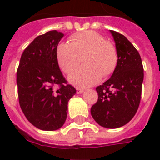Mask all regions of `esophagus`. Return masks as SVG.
<instances>
[{
	"label": "esophagus",
	"mask_w": 160,
	"mask_h": 160,
	"mask_svg": "<svg viewBox=\"0 0 160 160\" xmlns=\"http://www.w3.org/2000/svg\"><path fill=\"white\" fill-rule=\"evenodd\" d=\"M76 92L78 94H80L84 92V89H81V88H76Z\"/></svg>",
	"instance_id": "esophagus-1"
}]
</instances>
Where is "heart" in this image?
Masks as SVG:
<instances>
[{"label": "heart", "instance_id": "b5f03b06", "mask_svg": "<svg viewBox=\"0 0 160 160\" xmlns=\"http://www.w3.org/2000/svg\"><path fill=\"white\" fill-rule=\"evenodd\" d=\"M81 57L86 65L68 76L70 83L80 87L98 83L102 75L110 76L118 63L116 46L93 31L73 34L69 38V43L61 42L57 45L56 60L64 73H71L75 69L81 62Z\"/></svg>", "mask_w": 160, "mask_h": 160}]
</instances>
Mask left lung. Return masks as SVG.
Listing matches in <instances>:
<instances>
[{
	"label": "left lung",
	"instance_id": "8db88e82",
	"mask_svg": "<svg viewBox=\"0 0 160 160\" xmlns=\"http://www.w3.org/2000/svg\"><path fill=\"white\" fill-rule=\"evenodd\" d=\"M110 32L118 50V66L111 78L96 88L98 98L91 114L102 127L117 128L127 124L137 111L144 72L134 45L122 34Z\"/></svg>",
	"mask_w": 160,
	"mask_h": 160
}]
</instances>
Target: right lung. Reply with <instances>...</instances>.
Segmentation results:
<instances>
[{
	"label": "right lung",
	"mask_w": 160,
	"mask_h": 160,
	"mask_svg": "<svg viewBox=\"0 0 160 160\" xmlns=\"http://www.w3.org/2000/svg\"><path fill=\"white\" fill-rule=\"evenodd\" d=\"M63 36L55 30L37 37L24 50L17 70L20 108L27 120L41 130L62 127L68 100L76 93L56 60V48ZM56 85L59 87L55 91Z\"/></svg>",
	"instance_id": "right-lung-1"
}]
</instances>
